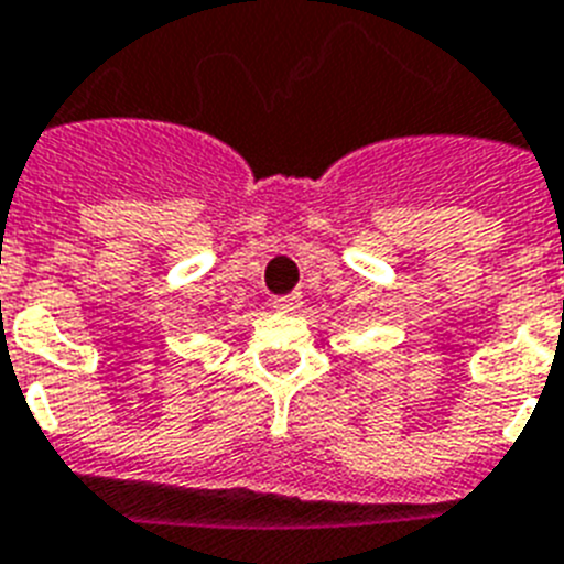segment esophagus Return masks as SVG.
Wrapping results in <instances>:
<instances>
[{
  "label": "esophagus",
  "mask_w": 564,
  "mask_h": 564,
  "mask_svg": "<svg viewBox=\"0 0 564 564\" xmlns=\"http://www.w3.org/2000/svg\"><path fill=\"white\" fill-rule=\"evenodd\" d=\"M301 295H283V297H275V303H272V306H275L278 312H283V315H292V312H297L301 310Z\"/></svg>",
  "instance_id": "obj_1"
}]
</instances>
